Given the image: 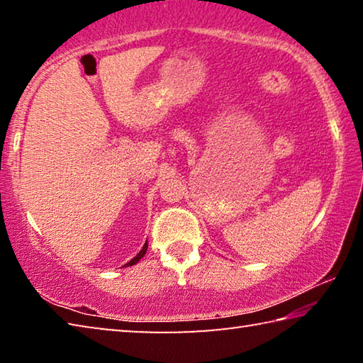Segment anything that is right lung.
Returning <instances> with one entry per match:
<instances>
[{"mask_svg": "<svg viewBox=\"0 0 363 363\" xmlns=\"http://www.w3.org/2000/svg\"><path fill=\"white\" fill-rule=\"evenodd\" d=\"M147 247H149V243H147V242H145V245H144V247H143V250H140V251H139V255H138L136 257H133V259H131L130 262H128V264H126V266H134V264H138V262H139V259H140V257H143V256L145 255V251H147Z\"/></svg>", "mask_w": 363, "mask_h": 363, "instance_id": "obj_1", "label": "right lung"}]
</instances>
